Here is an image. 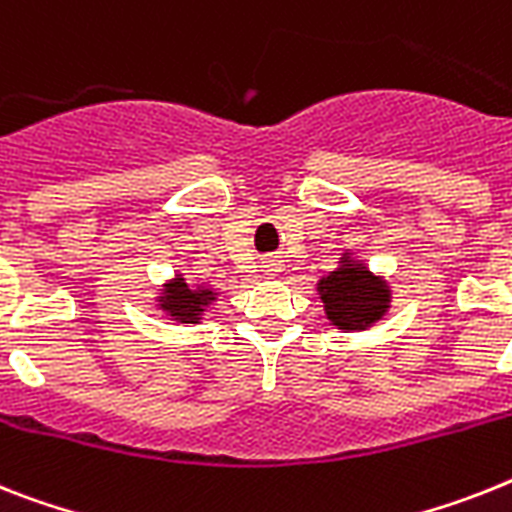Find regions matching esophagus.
Returning <instances> with one entry per match:
<instances>
[{"label":"esophagus","mask_w":512,"mask_h":512,"mask_svg":"<svg viewBox=\"0 0 512 512\" xmlns=\"http://www.w3.org/2000/svg\"><path fill=\"white\" fill-rule=\"evenodd\" d=\"M264 269H266V272H269V274L280 272V261H277V259H266V261H264Z\"/></svg>","instance_id":"1"}]
</instances>
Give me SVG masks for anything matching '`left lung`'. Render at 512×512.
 Masks as SVG:
<instances>
[{
	"label": "left lung",
	"instance_id": "obj_1",
	"mask_svg": "<svg viewBox=\"0 0 512 512\" xmlns=\"http://www.w3.org/2000/svg\"><path fill=\"white\" fill-rule=\"evenodd\" d=\"M329 322L340 329H366L387 311L390 290L363 264H342L319 282Z\"/></svg>",
	"mask_w": 512,
	"mask_h": 512
}]
</instances>
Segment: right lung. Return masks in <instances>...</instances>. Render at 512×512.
I'll use <instances>...</instances> for the list:
<instances>
[{"label":"right lung","mask_w":512,"mask_h":512,"mask_svg":"<svg viewBox=\"0 0 512 512\" xmlns=\"http://www.w3.org/2000/svg\"><path fill=\"white\" fill-rule=\"evenodd\" d=\"M211 290H204V287H198V290H190L180 277L170 285L167 295L162 298V306L170 311V316H177L180 322H196L198 314L204 311V306L211 298Z\"/></svg>","instance_id":"add662e5"}]
</instances>
